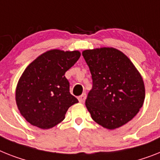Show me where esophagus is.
<instances>
[{"label": "esophagus", "instance_id": "1", "mask_svg": "<svg viewBox=\"0 0 160 160\" xmlns=\"http://www.w3.org/2000/svg\"><path fill=\"white\" fill-rule=\"evenodd\" d=\"M86 98H87V94H86V93H82V94L81 96H78L79 102L83 103V102H84V101H85Z\"/></svg>", "mask_w": 160, "mask_h": 160}]
</instances>
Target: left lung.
<instances>
[{
    "instance_id": "obj_1",
    "label": "left lung",
    "mask_w": 160,
    "mask_h": 160,
    "mask_svg": "<svg viewBox=\"0 0 160 160\" xmlns=\"http://www.w3.org/2000/svg\"><path fill=\"white\" fill-rule=\"evenodd\" d=\"M82 55L92 78V89L86 100L92 119L110 130L126 124L137 115L145 100L140 72L115 48L86 50Z\"/></svg>"
}]
</instances>
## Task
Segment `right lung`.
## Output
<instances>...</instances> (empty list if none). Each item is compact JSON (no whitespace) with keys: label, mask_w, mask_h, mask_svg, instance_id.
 Wrapping results in <instances>:
<instances>
[{"label":"right lung","mask_w":160,"mask_h":160,"mask_svg":"<svg viewBox=\"0 0 160 160\" xmlns=\"http://www.w3.org/2000/svg\"><path fill=\"white\" fill-rule=\"evenodd\" d=\"M80 55L78 51L51 50L25 68L17 85L15 100L18 110L29 123L51 128L64 120L71 105L78 102L70 94L64 74Z\"/></svg>","instance_id":"1"}]
</instances>
